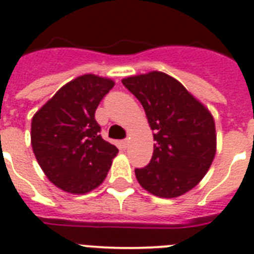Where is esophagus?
<instances>
[{"label": "esophagus", "mask_w": 254, "mask_h": 254, "mask_svg": "<svg viewBox=\"0 0 254 254\" xmlns=\"http://www.w3.org/2000/svg\"><path fill=\"white\" fill-rule=\"evenodd\" d=\"M122 144H123V147L127 148L129 145V139H125L123 141H122Z\"/></svg>", "instance_id": "obj_1"}]
</instances>
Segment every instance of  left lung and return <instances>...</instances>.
Segmentation results:
<instances>
[{"mask_svg": "<svg viewBox=\"0 0 254 254\" xmlns=\"http://www.w3.org/2000/svg\"><path fill=\"white\" fill-rule=\"evenodd\" d=\"M123 85L143 105L153 129V155L135 169L140 186L160 198H177L202 181L216 153L215 121L207 107L174 77L152 72Z\"/></svg>", "mask_w": 254, "mask_h": 254, "instance_id": "left-lung-1", "label": "left lung"}]
</instances>
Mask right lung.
Wrapping results in <instances>:
<instances>
[{"label": "right lung", "mask_w": 254, "mask_h": 254, "mask_svg": "<svg viewBox=\"0 0 254 254\" xmlns=\"http://www.w3.org/2000/svg\"><path fill=\"white\" fill-rule=\"evenodd\" d=\"M114 85L111 78L92 73L78 76L32 117V151L56 188L86 194L105 181L118 148L99 135L94 114Z\"/></svg>", "instance_id": "right-lung-1"}]
</instances>
